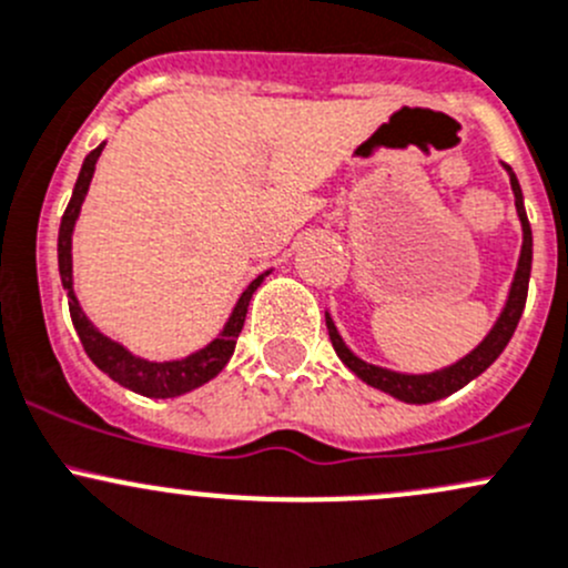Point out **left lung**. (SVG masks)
Here are the masks:
<instances>
[{
	"label": "left lung",
	"instance_id": "8db88e82",
	"mask_svg": "<svg viewBox=\"0 0 568 568\" xmlns=\"http://www.w3.org/2000/svg\"><path fill=\"white\" fill-rule=\"evenodd\" d=\"M506 168L508 178H511V192H514V205H517V216L523 222V250H519V263L517 272H514L511 288H508V300L503 305L500 316H497L495 326L489 329V335L478 343L469 354H464L462 359H456L454 365H445V368L432 371V374H400V371L382 368V365H371L365 359H359L352 348L343 343L341 332H337L335 321L329 313L326 316V329H329V341L335 346V354L343 359L348 371L354 376L365 382V385L376 387V390L393 395V398L404 400V404H432V400L448 398L450 393L462 390L464 385L475 379V376L484 374L491 363L503 354V348L511 341L514 329H517L519 318H523L525 300H528V283H530V263H532V233L528 214H525V200H523V186H519L517 175L508 164Z\"/></svg>",
	"mask_w": 568,
	"mask_h": 568
}]
</instances>
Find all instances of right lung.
<instances>
[{
    "label": "right lung",
    "mask_w": 568,
    "mask_h": 568,
    "mask_svg": "<svg viewBox=\"0 0 568 568\" xmlns=\"http://www.w3.org/2000/svg\"><path fill=\"white\" fill-rule=\"evenodd\" d=\"M106 142H101L95 151L88 153L82 170H79L77 186H73L71 203H68L65 214H62L60 222V239H57V263H60V280L62 288L68 294V307H71V321L73 329H77L79 341H82L88 357L99 365L101 371L114 379L118 385L129 387V390L145 395V398H175V395H183L194 387L205 385V382L214 379L222 368L227 365V359L233 357V348H236L239 332H242L244 318H247V307L252 294L257 291V285L263 283L268 272L257 274L255 280L247 285L242 296H239L236 307H233L231 318H227L225 329L203 346L200 352L189 354L183 359H164V363H153V359H142L136 354H131L129 348L120 346L118 341L106 337L104 332L95 329V324L84 316L82 305H79L77 294H73V257H71V236L73 225L79 220V211H82L84 197H88L90 181H93L95 162H99L101 151H104Z\"/></svg>",
    "instance_id": "obj_1"
}]
</instances>
